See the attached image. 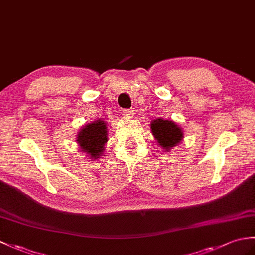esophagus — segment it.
I'll return each mask as SVG.
<instances>
[{
  "instance_id": "esophagus-1",
  "label": "esophagus",
  "mask_w": 255,
  "mask_h": 255,
  "mask_svg": "<svg viewBox=\"0 0 255 255\" xmlns=\"http://www.w3.org/2000/svg\"><path fill=\"white\" fill-rule=\"evenodd\" d=\"M123 115L125 117H132L133 110L132 109H124L123 110Z\"/></svg>"
}]
</instances>
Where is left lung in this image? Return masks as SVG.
Listing matches in <instances>:
<instances>
[{"label": "left lung", "mask_w": 255, "mask_h": 255, "mask_svg": "<svg viewBox=\"0 0 255 255\" xmlns=\"http://www.w3.org/2000/svg\"><path fill=\"white\" fill-rule=\"evenodd\" d=\"M151 129L159 145L166 150L179 143L183 135L181 129L174 122L165 121L162 118H156L155 121H153Z\"/></svg>", "instance_id": "8db88e82"}]
</instances>
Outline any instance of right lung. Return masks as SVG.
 Masks as SVG:
<instances>
[{
    "label": "right lung",
    "instance_id": "obj_1",
    "mask_svg": "<svg viewBox=\"0 0 255 255\" xmlns=\"http://www.w3.org/2000/svg\"><path fill=\"white\" fill-rule=\"evenodd\" d=\"M78 141L81 149L87 152L92 158H98L103 152V145L108 141V128L104 121L98 120L88 124L78 134Z\"/></svg>",
    "mask_w": 255,
    "mask_h": 255
}]
</instances>
